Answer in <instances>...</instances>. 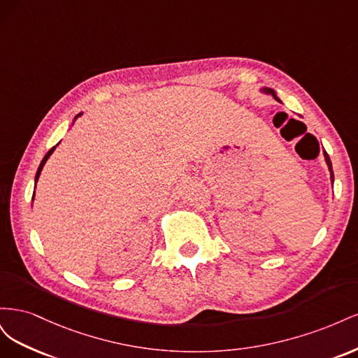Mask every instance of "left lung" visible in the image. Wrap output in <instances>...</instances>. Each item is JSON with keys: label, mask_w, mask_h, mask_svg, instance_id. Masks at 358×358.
Listing matches in <instances>:
<instances>
[{"label": "left lung", "mask_w": 358, "mask_h": 358, "mask_svg": "<svg viewBox=\"0 0 358 358\" xmlns=\"http://www.w3.org/2000/svg\"><path fill=\"white\" fill-rule=\"evenodd\" d=\"M264 92H267V94H272L273 96H275V100H278V101H280L278 96H276V94L272 91V90H264ZM324 158H326V162H327V166H329V170H330V178H331V183H333V180H334V175H333V167H331V161H330V157H329V154L326 152V150H324Z\"/></svg>", "instance_id": "obj_1"}]
</instances>
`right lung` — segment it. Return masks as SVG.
Segmentation results:
<instances>
[{"mask_svg": "<svg viewBox=\"0 0 358 358\" xmlns=\"http://www.w3.org/2000/svg\"><path fill=\"white\" fill-rule=\"evenodd\" d=\"M78 116H80V113L78 115ZM78 116H76V117H78ZM74 117V119H76ZM53 150H55V146H53L50 150H49V152L45 155V158H43V161L40 162V166H38V170H37V175H36V182L38 180V176H40V173H41V170H43V166H45L46 164V161H48V158L52 155V152H53Z\"/></svg>", "mask_w": 358, "mask_h": 358, "instance_id": "obj_1", "label": "right lung"}]
</instances>
